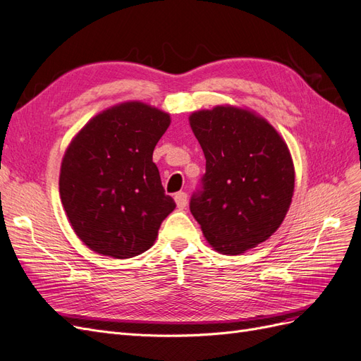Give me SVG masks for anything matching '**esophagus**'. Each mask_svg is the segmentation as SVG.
I'll list each match as a JSON object with an SVG mask.
<instances>
[{"instance_id": "34e87169", "label": "esophagus", "mask_w": 361, "mask_h": 361, "mask_svg": "<svg viewBox=\"0 0 361 361\" xmlns=\"http://www.w3.org/2000/svg\"><path fill=\"white\" fill-rule=\"evenodd\" d=\"M174 202H176L179 209H183V207L187 206V203H188V195H187V192H183V191L178 192L176 195H174Z\"/></svg>"}]
</instances>
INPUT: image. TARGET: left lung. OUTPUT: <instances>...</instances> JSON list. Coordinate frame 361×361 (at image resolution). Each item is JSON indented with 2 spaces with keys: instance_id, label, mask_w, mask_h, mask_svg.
I'll return each instance as SVG.
<instances>
[{
  "instance_id": "8db88e82",
  "label": "left lung",
  "mask_w": 361,
  "mask_h": 361,
  "mask_svg": "<svg viewBox=\"0 0 361 361\" xmlns=\"http://www.w3.org/2000/svg\"><path fill=\"white\" fill-rule=\"evenodd\" d=\"M190 125L206 158L191 214L214 250L241 255L285 220L295 185L289 149L265 118L243 108L195 111Z\"/></svg>"
}]
</instances>
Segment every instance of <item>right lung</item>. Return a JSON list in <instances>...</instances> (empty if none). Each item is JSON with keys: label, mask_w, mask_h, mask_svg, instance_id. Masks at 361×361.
Masks as SVG:
<instances>
[{"label": "right lung", "mask_w": 361, "mask_h": 361, "mask_svg": "<svg viewBox=\"0 0 361 361\" xmlns=\"http://www.w3.org/2000/svg\"><path fill=\"white\" fill-rule=\"evenodd\" d=\"M169 125L170 116L158 108L125 102L94 116L69 145L60 197L75 233L96 253H145L176 207L152 161Z\"/></svg>", "instance_id": "obj_1"}]
</instances>
